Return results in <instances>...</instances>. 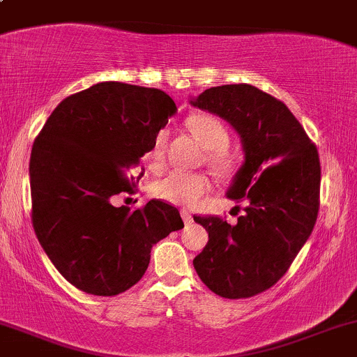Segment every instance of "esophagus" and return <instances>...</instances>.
I'll return each instance as SVG.
<instances>
[{
    "label": "esophagus",
    "mask_w": 357,
    "mask_h": 357,
    "mask_svg": "<svg viewBox=\"0 0 357 357\" xmlns=\"http://www.w3.org/2000/svg\"><path fill=\"white\" fill-rule=\"evenodd\" d=\"M181 217H183V220H185L186 225H190V223H193V215H191L188 210H185V208L181 210Z\"/></svg>",
    "instance_id": "obj_1"
}]
</instances>
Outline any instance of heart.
<instances>
[{
    "instance_id": "obj_1",
    "label": "heart",
    "mask_w": 357,
    "mask_h": 357,
    "mask_svg": "<svg viewBox=\"0 0 357 357\" xmlns=\"http://www.w3.org/2000/svg\"><path fill=\"white\" fill-rule=\"evenodd\" d=\"M191 130L203 147L206 149L205 160L218 174H232L238 166V158L229 149L230 132L220 119L210 113H195L186 120ZM167 132L159 130L144 154V162L151 171H159L166 158ZM211 183L203 172L171 171L154 183V195L164 202L176 205H193L205 193Z\"/></svg>"
}]
</instances>
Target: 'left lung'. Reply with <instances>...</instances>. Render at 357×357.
<instances>
[{
	"mask_svg": "<svg viewBox=\"0 0 357 357\" xmlns=\"http://www.w3.org/2000/svg\"><path fill=\"white\" fill-rule=\"evenodd\" d=\"M191 103L230 121L245 151L227 193L245 203L244 213L234 225L195 215L208 232L195 269L215 295L250 298L284 276L310 237L320 208L319 151L287 105L256 86H217Z\"/></svg>",
	"mask_w": 357,
	"mask_h": 357,
	"instance_id": "8db88e82",
	"label": "left lung"
}]
</instances>
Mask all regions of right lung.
<instances>
[{
	"label": "right lung",
	"instance_id": "obj_1",
	"mask_svg": "<svg viewBox=\"0 0 357 357\" xmlns=\"http://www.w3.org/2000/svg\"><path fill=\"white\" fill-rule=\"evenodd\" d=\"M176 112L155 88L107 81L59 103L30 155L32 225L57 271L89 295L115 296L139 283L151 249L185 227L164 199L113 205L134 195L139 160ZM144 169V166H142Z\"/></svg>",
	"mask_w": 357,
	"mask_h": 357
}]
</instances>
